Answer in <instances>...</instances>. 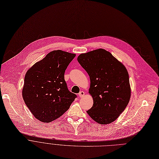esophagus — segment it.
<instances>
[{"instance_id": "obj_1", "label": "esophagus", "mask_w": 159, "mask_h": 159, "mask_svg": "<svg viewBox=\"0 0 159 159\" xmlns=\"http://www.w3.org/2000/svg\"><path fill=\"white\" fill-rule=\"evenodd\" d=\"M79 97H83L84 95V92L83 91H80V93H79Z\"/></svg>"}]
</instances>
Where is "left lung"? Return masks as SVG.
Listing matches in <instances>:
<instances>
[{
    "instance_id": "left-lung-1",
    "label": "left lung",
    "mask_w": 159,
    "mask_h": 159,
    "mask_svg": "<svg viewBox=\"0 0 159 159\" xmlns=\"http://www.w3.org/2000/svg\"><path fill=\"white\" fill-rule=\"evenodd\" d=\"M77 59L90 79L89 93L93 105L88 114L102 125L114 121L130 101L131 89L127 70L103 49L81 54Z\"/></svg>"
}]
</instances>
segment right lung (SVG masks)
<instances>
[{"mask_svg": "<svg viewBox=\"0 0 159 159\" xmlns=\"http://www.w3.org/2000/svg\"><path fill=\"white\" fill-rule=\"evenodd\" d=\"M75 54L52 51L26 73L22 89L24 101L33 115L49 123L64 114L76 98L65 80V72Z\"/></svg>", "mask_w": 159, "mask_h": 159, "instance_id": "add662e5", "label": "right lung"}]
</instances>
